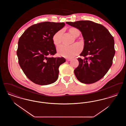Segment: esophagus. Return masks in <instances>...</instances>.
Here are the masks:
<instances>
[{"instance_id":"34e87169","label":"esophagus","mask_w":126,"mask_h":126,"mask_svg":"<svg viewBox=\"0 0 126 126\" xmlns=\"http://www.w3.org/2000/svg\"><path fill=\"white\" fill-rule=\"evenodd\" d=\"M66 61H70L71 60L70 59H66Z\"/></svg>"}]
</instances>
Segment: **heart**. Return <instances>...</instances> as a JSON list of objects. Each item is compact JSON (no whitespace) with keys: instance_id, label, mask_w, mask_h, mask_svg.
<instances>
[{"instance_id":"1","label":"heart","mask_w":126,"mask_h":126,"mask_svg":"<svg viewBox=\"0 0 126 126\" xmlns=\"http://www.w3.org/2000/svg\"><path fill=\"white\" fill-rule=\"evenodd\" d=\"M68 31L75 38L78 37L80 34V31L77 28L72 27L69 28ZM63 33L62 30H60L55 33L53 35L52 41L55 46H58L61 43L63 39ZM57 51L58 54L60 56L66 58H72L80 52L81 47L77 44L71 46L61 45L58 48Z\"/></svg>"}]
</instances>
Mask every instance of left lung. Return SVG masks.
<instances>
[{
  "mask_svg": "<svg viewBox=\"0 0 126 126\" xmlns=\"http://www.w3.org/2000/svg\"><path fill=\"white\" fill-rule=\"evenodd\" d=\"M66 24L80 30L84 38V49L80 55L84 58L78 59L79 65L74 70L76 78L84 84L96 82L112 65L115 53L113 37L102 24L91 21Z\"/></svg>",
  "mask_w": 126,
  "mask_h": 126,
  "instance_id": "obj_1",
  "label": "left lung"
}]
</instances>
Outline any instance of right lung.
<instances>
[{
	"label": "right lung",
	"mask_w": 126,
	"mask_h": 126,
	"mask_svg": "<svg viewBox=\"0 0 126 126\" xmlns=\"http://www.w3.org/2000/svg\"><path fill=\"white\" fill-rule=\"evenodd\" d=\"M65 25L50 22L34 24L19 38L17 50L19 64L26 76L34 83L48 85L58 79L59 66L66 60L48 56L57 52L53 35Z\"/></svg>",
	"instance_id": "add662e5"
}]
</instances>
